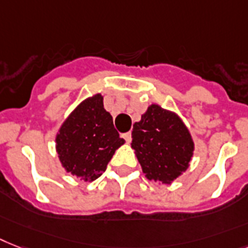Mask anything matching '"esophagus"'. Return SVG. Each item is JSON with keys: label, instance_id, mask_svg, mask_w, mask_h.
<instances>
[{"label": "esophagus", "instance_id": "obj_1", "mask_svg": "<svg viewBox=\"0 0 248 248\" xmlns=\"http://www.w3.org/2000/svg\"><path fill=\"white\" fill-rule=\"evenodd\" d=\"M124 139L126 140V142L131 141V132H127V134H124Z\"/></svg>", "mask_w": 248, "mask_h": 248}]
</instances>
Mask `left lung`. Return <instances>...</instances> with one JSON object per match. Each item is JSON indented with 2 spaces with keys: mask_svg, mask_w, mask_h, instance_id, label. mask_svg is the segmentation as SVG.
<instances>
[{
  "mask_svg": "<svg viewBox=\"0 0 248 248\" xmlns=\"http://www.w3.org/2000/svg\"><path fill=\"white\" fill-rule=\"evenodd\" d=\"M131 148L149 181L170 185L188 170L195 144L176 112L152 104L134 124Z\"/></svg>",
  "mask_w": 248,
  "mask_h": 248,
  "instance_id": "1",
  "label": "left lung"
}]
</instances>
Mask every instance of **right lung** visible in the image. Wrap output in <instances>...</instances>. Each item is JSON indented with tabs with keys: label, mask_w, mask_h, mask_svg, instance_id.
Instances as JSON below:
<instances>
[{
	"label": "right lung",
	"mask_w": 248,
	"mask_h": 248,
	"mask_svg": "<svg viewBox=\"0 0 248 248\" xmlns=\"http://www.w3.org/2000/svg\"><path fill=\"white\" fill-rule=\"evenodd\" d=\"M124 144L99 93L82 100L56 135V152L63 170L85 182L102 176L114 152Z\"/></svg>",
	"instance_id": "add662e5"
}]
</instances>
